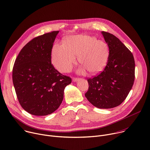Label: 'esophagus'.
I'll list each match as a JSON object with an SVG mask.
<instances>
[{
    "label": "esophagus",
    "instance_id": "1",
    "mask_svg": "<svg viewBox=\"0 0 150 150\" xmlns=\"http://www.w3.org/2000/svg\"><path fill=\"white\" fill-rule=\"evenodd\" d=\"M79 80V78H76V77H73V81L74 82H76V81H77Z\"/></svg>",
    "mask_w": 150,
    "mask_h": 150
}]
</instances>
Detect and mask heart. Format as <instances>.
I'll use <instances>...</instances> for the list:
<instances>
[{
	"instance_id": "b5f03b06",
	"label": "heart",
	"mask_w": 150,
	"mask_h": 150,
	"mask_svg": "<svg viewBox=\"0 0 150 150\" xmlns=\"http://www.w3.org/2000/svg\"><path fill=\"white\" fill-rule=\"evenodd\" d=\"M109 47L102 40L87 35L68 37L64 45L55 44L52 48V59L55 67L62 72L70 70L76 63V58L83 67L80 73L86 69L91 74H97L105 67L109 57Z\"/></svg>"
}]
</instances>
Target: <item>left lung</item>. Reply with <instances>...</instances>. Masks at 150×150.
Listing matches in <instances>:
<instances>
[{
    "instance_id": "left-lung-1",
    "label": "left lung",
    "mask_w": 150,
    "mask_h": 150,
    "mask_svg": "<svg viewBox=\"0 0 150 150\" xmlns=\"http://www.w3.org/2000/svg\"><path fill=\"white\" fill-rule=\"evenodd\" d=\"M109 49L107 64L98 76L87 80V99L100 109L121 105L127 97L135 79V61L132 52L113 34L102 31Z\"/></svg>"
}]
</instances>
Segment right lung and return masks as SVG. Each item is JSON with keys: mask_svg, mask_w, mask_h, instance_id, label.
<instances>
[{"mask_svg": "<svg viewBox=\"0 0 150 150\" xmlns=\"http://www.w3.org/2000/svg\"><path fill=\"white\" fill-rule=\"evenodd\" d=\"M59 31L35 37L28 42L16 57L12 80L22 108L35 116H45L62 103L70 77L58 72L51 64L53 43Z\"/></svg>", "mask_w": 150, "mask_h": 150, "instance_id": "obj_1", "label": "right lung"}]
</instances>
